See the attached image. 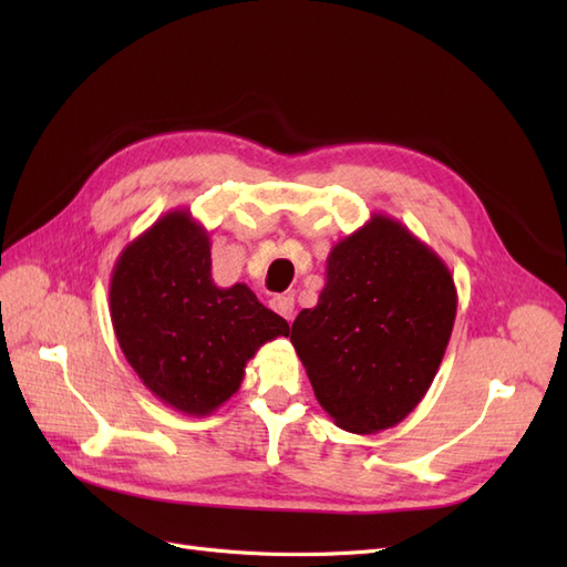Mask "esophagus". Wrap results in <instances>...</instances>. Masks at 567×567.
<instances>
[{
  "label": "esophagus",
  "instance_id": "obj_1",
  "mask_svg": "<svg viewBox=\"0 0 567 567\" xmlns=\"http://www.w3.org/2000/svg\"><path fill=\"white\" fill-rule=\"evenodd\" d=\"M269 307L277 315H281L288 323L293 321V317H296V300L290 298V296H277V298H271L269 300Z\"/></svg>",
  "mask_w": 567,
  "mask_h": 567
}]
</instances>
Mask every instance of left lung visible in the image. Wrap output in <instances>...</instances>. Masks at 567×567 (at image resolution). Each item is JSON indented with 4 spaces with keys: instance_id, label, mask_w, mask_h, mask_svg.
<instances>
[{
    "instance_id": "left-lung-1",
    "label": "left lung",
    "mask_w": 567,
    "mask_h": 567,
    "mask_svg": "<svg viewBox=\"0 0 567 567\" xmlns=\"http://www.w3.org/2000/svg\"><path fill=\"white\" fill-rule=\"evenodd\" d=\"M456 302L450 267L400 219L375 213L331 248L319 302L298 315L290 342L338 427L381 433L419 406Z\"/></svg>"
}]
</instances>
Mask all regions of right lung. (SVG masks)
<instances>
[{
  "mask_svg": "<svg viewBox=\"0 0 567 567\" xmlns=\"http://www.w3.org/2000/svg\"><path fill=\"white\" fill-rule=\"evenodd\" d=\"M210 236L188 210H169L120 252L111 321L130 367L156 398L208 416L241 388L248 359L288 336V323L246 284L213 281Z\"/></svg>",
  "mask_w": 567,
  "mask_h": 567,
  "instance_id": "obj_1",
  "label": "right lung"
}]
</instances>
